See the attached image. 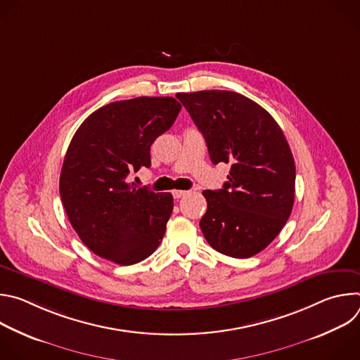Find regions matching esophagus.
Masks as SVG:
<instances>
[{"label": "esophagus", "mask_w": 360, "mask_h": 360, "mask_svg": "<svg viewBox=\"0 0 360 360\" xmlns=\"http://www.w3.org/2000/svg\"><path fill=\"white\" fill-rule=\"evenodd\" d=\"M186 193H188V191H181V189H175V191H172V195H174V198H175V199H179V198L185 196Z\"/></svg>", "instance_id": "1"}]
</instances>
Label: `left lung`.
<instances>
[{"instance_id": "1", "label": "left lung", "mask_w": 360, "mask_h": 360, "mask_svg": "<svg viewBox=\"0 0 360 360\" xmlns=\"http://www.w3.org/2000/svg\"><path fill=\"white\" fill-rule=\"evenodd\" d=\"M207 141L212 164H231L222 189L203 191L199 226L207 242L232 258H250L282 231L295 199V161L272 115L232 91L176 94Z\"/></svg>"}]
</instances>
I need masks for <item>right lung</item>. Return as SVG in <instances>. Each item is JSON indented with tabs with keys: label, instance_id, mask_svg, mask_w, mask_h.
I'll return each instance as SVG.
<instances>
[{
	"label": "right lung",
	"instance_id": "add662e5",
	"mask_svg": "<svg viewBox=\"0 0 360 360\" xmlns=\"http://www.w3.org/2000/svg\"><path fill=\"white\" fill-rule=\"evenodd\" d=\"M179 111L172 96L117 101L92 112L72 136L60 195L72 228L101 258L134 265L160 246L174 198L136 186L129 175L150 167V145Z\"/></svg>",
	"mask_w": 360,
	"mask_h": 360
}]
</instances>
